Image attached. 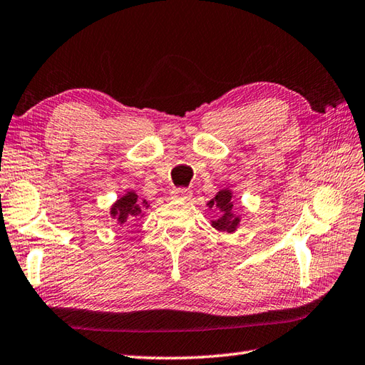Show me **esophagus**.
Here are the masks:
<instances>
[{
  "label": "esophagus",
  "mask_w": 365,
  "mask_h": 365,
  "mask_svg": "<svg viewBox=\"0 0 365 365\" xmlns=\"http://www.w3.org/2000/svg\"><path fill=\"white\" fill-rule=\"evenodd\" d=\"M173 195H174V197L190 199V197H191V190H190V188H183V187H180V188H174Z\"/></svg>",
  "instance_id": "esophagus-1"
}]
</instances>
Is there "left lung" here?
I'll return each instance as SVG.
<instances>
[{
	"label": "left lung",
	"mask_w": 365,
	"mask_h": 365,
	"mask_svg": "<svg viewBox=\"0 0 365 365\" xmlns=\"http://www.w3.org/2000/svg\"><path fill=\"white\" fill-rule=\"evenodd\" d=\"M210 205H216L224 212L218 220L213 221V226L222 232L235 230L238 218L237 216H232V207H234V202H232V195L229 192V190L218 192V195L215 196V199L210 200Z\"/></svg>",
	"instance_id": "obj_1"
}]
</instances>
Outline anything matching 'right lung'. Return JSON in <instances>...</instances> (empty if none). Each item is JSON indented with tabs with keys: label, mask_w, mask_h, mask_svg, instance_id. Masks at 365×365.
Returning <instances> with one entry per match:
<instances>
[{
	"label": "right lung",
	"mask_w": 365,
	"mask_h": 365,
	"mask_svg": "<svg viewBox=\"0 0 365 365\" xmlns=\"http://www.w3.org/2000/svg\"><path fill=\"white\" fill-rule=\"evenodd\" d=\"M139 213H141V208H139V200L135 192H128V195L120 197L111 208V215L118 216L120 222L127 221L128 216H135Z\"/></svg>",
	"instance_id": "1"
}]
</instances>
